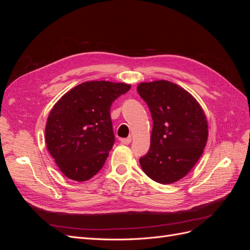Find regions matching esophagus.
Wrapping results in <instances>:
<instances>
[{
	"label": "esophagus",
	"mask_w": 250,
	"mask_h": 250,
	"mask_svg": "<svg viewBox=\"0 0 250 250\" xmlns=\"http://www.w3.org/2000/svg\"><path fill=\"white\" fill-rule=\"evenodd\" d=\"M121 143H122L123 145H128V144H130V143H131V138L122 139V140H121Z\"/></svg>",
	"instance_id": "esophagus-1"
}]
</instances>
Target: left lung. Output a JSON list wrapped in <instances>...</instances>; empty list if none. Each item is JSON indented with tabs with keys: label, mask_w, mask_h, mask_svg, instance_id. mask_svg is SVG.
Returning <instances> with one entry per match:
<instances>
[{
	"label": "left lung",
	"mask_w": 250,
	"mask_h": 250,
	"mask_svg": "<svg viewBox=\"0 0 250 250\" xmlns=\"http://www.w3.org/2000/svg\"><path fill=\"white\" fill-rule=\"evenodd\" d=\"M137 89L153 120L150 149L140 158L141 167L156 183H175L203 153L208 135L207 117L195 98L173 82H143Z\"/></svg>",
	"instance_id": "8db88e82"
}]
</instances>
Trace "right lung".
<instances>
[{"label":"right lung","mask_w":250,"mask_h":250,"mask_svg":"<svg viewBox=\"0 0 250 250\" xmlns=\"http://www.w3.org/2000/svg\"><path fill=\"white\" fill-rule=\"evenodd\" d=\"M130 87L109 81L83 82L53 106L46 125L47 148L67 178L85 181L101 170L115 143L111 104Z\"/></svg>","instance_id":"add662e5"}]
</instances>
